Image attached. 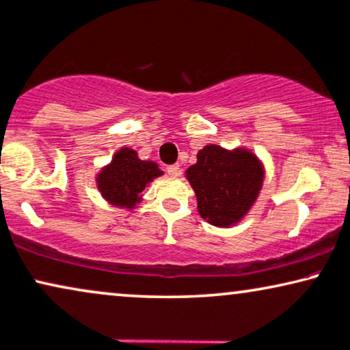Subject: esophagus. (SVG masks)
Here are the masks:
<instances>
[{"instance_id": "obj_1", "label": "esophagus", "mask_w": 350, "mask_h": 350, "mask_svg": "<svg viewBox=\"0 0 350 350\" xmlns=\"http://www.w3.org/2000/svg\"><path fill=\"white\" fill-rule=\"evenodd\" d=\"M166 172L171 176V178H178V176L180 174V167H179V165H170L166 167Z\"/></svg>"}]
</instances>
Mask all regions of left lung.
<instances>
[{
	"mask_svg": "<svg viewBox=\"0 0 350 350\" xmlns=\"http://www.w3.org/2000/svg\"><path fill=\"white\" fill-rule=\"evenodd\" d=\"M196 190L198 213L213 226L237 224L254 205L263 184V166L250 150L206 145L185 171Z\"/></svg>",
	"mask_w": 350,
	"mask_h": 350,
	"instance_id": "obj_1",
	"label": "left lung"
}]
</instances>
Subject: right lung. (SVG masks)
I'll list each match as a JSON object with an SVG mask.
<instances>
[{
  "instance_id": "1",
  "label": "right lung",
  "mask_w": 350,
  "mask_h": 350,
  "mask_svg": "<svg viewBox=\"0 0 350 350\" xmlns=\"http://www.w3.org/2000/svg\"><path fill=\"white\" fill-rule=\"evenodd\" d=\"M157 163L144 161L137 152L124 147L116 152L108 166L96 176V184L103 198L111 205L121 208H135L142 200V192L147 184L161 176Z\"/></svg>"
}]
</instances>
